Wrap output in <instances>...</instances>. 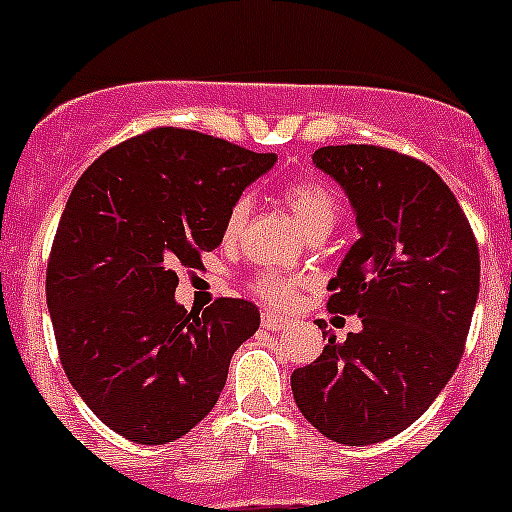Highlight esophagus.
<instances>
[{"mask_svg": "<svg viewBox=\"0 0 512 512\" xmlns=\"http://www.w3.org/2000/svg\"><path fill=\"white\" fill-rule=\"evenodd\" d=\"M261 325H264L266 330H282L287 328L289 320L282 318V315H274V312H264V315H261Z\"/></svg>", "mask_w": 512, "mask_h": 512, "instance_id": "1", "label": "esophagus"}]
</instances>
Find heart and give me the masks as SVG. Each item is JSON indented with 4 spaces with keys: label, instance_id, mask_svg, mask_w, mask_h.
Listing matches in <instances>:
<instances>
[{
    "label": "heart",
    "instance_id": "1",
    "mask_svg": "<svg viewBox=\"0 0 512 512\" xmlns=\"http://www.w3.org/2000/svg\"><path fill=\"white\" fill-rule=\"evenodd\" d=\"M284 202H287L292 215L297 217V223L302 225V230L307 235L318 233V230H330L338 220V197L333 194V189L328 184L318 182V179H297V182L287 184V189H284ZM248 210H251L248 197H241V200L235 202L228 220H225V235L228 238L241 233V228L246 225ZM297 284H300L297 277H284V274L266 271V274L256 277L253 289L269 305L284 307L295 300Z\"/></svg>",
    "mask_w": 512,
    "mask_h": 512
}]
</instances>
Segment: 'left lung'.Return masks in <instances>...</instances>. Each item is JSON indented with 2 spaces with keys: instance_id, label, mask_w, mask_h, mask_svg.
Listing matches in <instances>:
<instances>
[{
  "instance_id": "obj_1",
  "label": "left lung",
  "mask_w": 512,
  "mask_h": 512,
  "mask_svg": "<svg viewBox=\"0 0 512 512\" xmlns=\"http://www.w3.org/2000/svg\"><path fill=\"white\" fill-rule=\"evenodd\" d=\"M312 164L346 192L359 241L328 307L361 330L295 369L292 395L325 438L369 446L405 431L456 372L479 295V251L441 176L379 146H325Z\"/></svg>"
}]
</instances>
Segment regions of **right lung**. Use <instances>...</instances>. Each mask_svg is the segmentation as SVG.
<instances>
[{
  "mask_svg": "<svg viewBox=\"0 0 512 512\" xmlns=\"http://www.w3.org/2000/svg\"><path fill=\"white\" fill-rule=\"evenodd\" d=\"M274 153L197 130L156 128L89 166L63 207L45 297L63 372L107 428L146 446L200 423L223 392L259 307L215 300L187 312L176 266H200Z\"/></svg>",
  "mask_w": 512,
  "mask_h": 512,
  "instance_id": "1",
  "label": "right lung"
}]
</instances>
